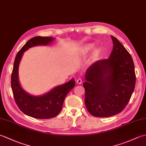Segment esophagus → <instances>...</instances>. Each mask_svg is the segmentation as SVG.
Here are the masks:
<instances>
[{"label":"esophagus","mask_w":146,"mask_h":146,"mask_svg":"<svg viewBox=\"0 0 146 146\" xmlns=\"http://www.w3.org/2000/svg\"><path fill=\"white\" fill-rule=\"evenodd\" d=\"M82 80L81 79V78H78V79H77L76 80V83H77V84H79V85H80V84H82Z\"/></svg>","instance_id":"esophagus-1"}]
</instances>
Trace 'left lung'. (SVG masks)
<instances>
[{"instance_id": "left-lung-1", "label": "left lung", "mask_w": 146, "mask_h": 146, "mask_svg": "<svg viewBox=\"0 0 146 146\" xmlns=\"http://www.w3.org/2000/svg\"><path fill=\"white\" fill-rule=\"evenodd\" d=\"M113 47L107 60H98L85 72V103L93 116L109 117L122 111L134 90V64L129 52L111 36Z\"/></svg>"}]
</instances>
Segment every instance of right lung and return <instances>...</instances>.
Wrapping results in <instances>:
<instances>
[{
    "instance_id": "add662e5",
    "label": "right lung",
    "mask_w": 146,
    "mask_h": 146,
    "mask_svg": "<svg viewBox=\"0 0 146 146\" xmlns=\"http://www.w3.org/2000/svg\"><path fill=\"white\" fill-rule=\"evenodd\" d=\"M52 37L36 36L29 39L17 52L11 75V87L15 103L24 113L36 119H51L60 112L66 97L75 85V79L55 86L42 95L29 94L22 87L19 80V66L24 52L36 46H47L54 41Z\"/></svg>"
}]
</instances>
